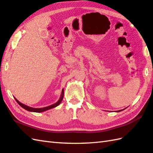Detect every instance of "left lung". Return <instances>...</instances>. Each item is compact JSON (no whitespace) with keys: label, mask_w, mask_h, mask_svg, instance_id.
Listing matches in <instances>:
<instances>
[{"label":"left lung","mask_w":153,"mask_h":153,"mask_svg":"<svg viewBox=\"0 0 153 153\" xmlns=\"http://www.w3.org/2000/svg\"><path fill=\"white\" fill-rule=\"evenodd\" d=\"M126 108H124V109H126ZM124 109H123V110H124ZM118 110V111H116L117 112H121V111H122V110Z\"/></svg>","instance_id":"8db88e82"}]
</instances>
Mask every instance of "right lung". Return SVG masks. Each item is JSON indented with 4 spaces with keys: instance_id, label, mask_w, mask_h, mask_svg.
<instances>
[{
    "instance_id": "add662e5",
    "label": "right lung",
    "mask_w": 153,
    "mask_h": 153,
    "mask_svg": "<svg viewBox=\"0 0 153 153\" xmlns=\"http://www.w3.org/2000/svg\"><path fill=\"white\" fill-rule=\"evenodd\" d=\"M63 97H64V89L62 90L61 97H60V98L59 99V100L57 101L56 103L53 104V105H51L50 106H46V107H43V108H32V107H30V106H29L25 105L24 104L20 103V101H18L16 98H15V99L16 101V102L19 104L23 108L25 109L27 111H29V112H45V111H47L51 108L56 107V106H57L59 105H60V103H61V101L63 99Z\"/></svg>"
}]
</instances>
